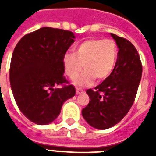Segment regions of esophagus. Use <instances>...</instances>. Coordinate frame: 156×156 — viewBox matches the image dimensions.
<instances>
[{"instance_id":"34e87169","label":"esophagus","mask_w":156,"mask_h":156,"mask_svg":"<svg viewBox=\"0 0 156 156\" xmlns=\"http://www.w3.org/2000/svg\"><path fill=\"white\" fill-rule=\"evenodd\" d=\"M84 92L82 89H80V88H76V94L77 95H80V94H83V93Z\"/></svg>"}]
</instances>
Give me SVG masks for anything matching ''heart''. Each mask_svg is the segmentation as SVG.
Instances as JSON below:
<instances>
[{"mask_svg": "<svg viewBox=\"0 0 156 156\" xmlns=\"http://www.w3.org/2000/svg\"><path fill=\"white\" fill-rule=\"evenodd\" d=\"M118 51L112 40L90 39L76 45L73 52L62 56V65L69 78L74 79L83 68L85 71L74 81L76 85L87 86L105 80L116 66Z\"/></svg>", "mask_w": 156, "mask_h": 156, "instance_id": "heart-1", "label": "heart"}]
</instances>
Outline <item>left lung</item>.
<instances>
[{"mask_svg": "<svg viewBox=\"0 0 156 156\" xmlns=\"http://www.w3.org/2000/svg\"><path fill=\"white\" fill-rule=\"evenodd\" d=\"M110 35L119 48L117 61L111 75L95 90L88 89L90 101L82 115L98 129L111 128L122 120L134 102L143 66L135 47L129 40Z\"/></svg>", "mask_w": 156, "mask_h": 156, "instance_id": "left-lung-1", "label": "left lung"}]
</instances>
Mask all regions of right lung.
<instances>
[{
  "instance_id": "1",
  "label": "right lung",
  "mask_w": 156,
  "mask_h": 156,
  "mask_svg": "<svg viewBox=\"0 0 156 156\" xmlns=\"http://www.w3.org/2000/svg\"><path fill=\"white\" fill-rule=\"evenodd\" d=\"M74 39L69 30L46 27L24 35L13 50L11 89L18 108L33 123H52L65 101L75 95L62 65V56ZM58 85L63 87L56 88Z\"/></svg>"
}]
</instances>
